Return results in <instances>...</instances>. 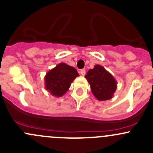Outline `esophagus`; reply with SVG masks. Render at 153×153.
<instances>
[{
  "instance_id": "obj_1",
  "label": "esophagus",
  "mask_w": 153,
  "mask_h": 153,
  "mask_svg": "<svg viewBox=\"0 0 153 153\" xmlns=\"http://www.w3.org/2000/svg\"><path fill=\"white\" fill-rule=\"evenodd\" d=\"M80 74H81L82 76H84V75H85V74H86L85 69H81V70H80Z\"/></svg>"
}]
</instances>
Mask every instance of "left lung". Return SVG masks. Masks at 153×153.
<instances>
[{"instance_id":"left-lung-1","label":"left lung","mask_w":153,"mask_h":153,"mask_svg":"<svg viewBox=\"0 0 153 153\" xmlns=\"http://www.w3.org/2000/svg\"><path fill=\"white\" fill-rule=\"evenodd\" d=\"M86 79L90 84L91 91L98 101H107L113 97L117 88L115 78L105 68L101 65L94 66L85 75Z\"/></svg>"}]
</instances>
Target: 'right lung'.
Segmentation results:
<instances>
[{"label": "right lung", "mask_w": 153, "mask_h": 153, "mask_svg": "<svg viewBox=\"0 0 153 153\" xmlns=\"http://www.w3.org/2000/svg\"><path fill=\"white\" fill-rule=\"evenodd\" d=\"M78 76L79 74L73 67L60 63L46 74L45 88L53 96L61 97L67 92L72 81Z\"/></svg>", "instance_id": "1"}]
</instances>
